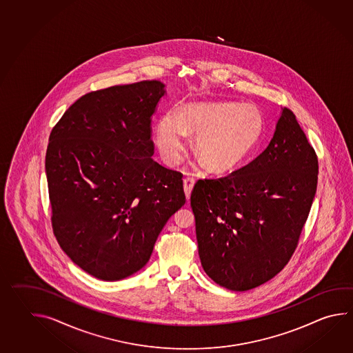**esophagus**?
I'll return each mask as SVG.
<instances>
[{"instance_id": "1", "label": "esophagus", "mask_w": 353, "mask_h": 353, "mask_svg": "<svg viewBox=\"0 0 353 353\" xmlns=\"http://www.w3.org/2000/svg\"><path fill=\"white\" fill-rule=\"evenodd\" d=\"M194 180L192 177H186L185 180H183V190H185V194H186V197H188V200H190V196H191V191H192V188H194Z\"/></svg>"}]
</instances>
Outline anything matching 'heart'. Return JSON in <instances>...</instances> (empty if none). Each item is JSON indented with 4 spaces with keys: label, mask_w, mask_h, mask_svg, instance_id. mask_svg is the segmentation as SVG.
<instances>
[{
    "label": "heart",
    "mask_w": 353,
    "mask_h": 353,
    "mask_svg": "<svg viewBox=\"0 0 353 353\" xmlns=\"http://www.w3.org/2000/svg\"><path fill=\"white\" fill-rule=\"evenodd\" d=\"M263 115L252 103L200 101L182 112L170 110L161 117L156 142L167 163L180 162L188 132L196 136L194 151L214 172H228L238 165L258 142Z\"/></svg>",
    "instance_id": "heart-1"
}]
</instances>
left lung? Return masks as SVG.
<instances>
[{
    "instance_id": "obj_1",
    "label": "left lung",
    "mask_w": 353,
    "mask_h": 353,
    "mask_svg": "<svg viewBox=\"0 0 353 353\" xmlns=\"http://www.w3.org/2000/svg\"><path fill=\"white\" fill-rule=\"evenodd\" d=\"M316 181V152L294 113L283 108L270 143L256 159L194 185L191 208L205 273L236 292L274 278L294 252Z\"/></svg>"
}]
</instances>
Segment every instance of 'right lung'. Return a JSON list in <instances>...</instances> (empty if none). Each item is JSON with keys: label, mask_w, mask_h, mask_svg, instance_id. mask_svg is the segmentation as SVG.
<instances>
[{"label": "right lung", "mask_w": 353, "mask_h": 353, "mask_svg": "<svg viewBox=\"0 0 353 353\" xmlns=\"http://www.w3.org/2000/svg\"><path fill=\"white\" fill-rule=\"evenodd\" d=\"M159 80L85 94L52 128L45 159L52 230L65 254L105 281L141 270L185 202L182 174L153 161Z\"/></svg>", "instance_id": "right-lung-1"}]
</instances>
